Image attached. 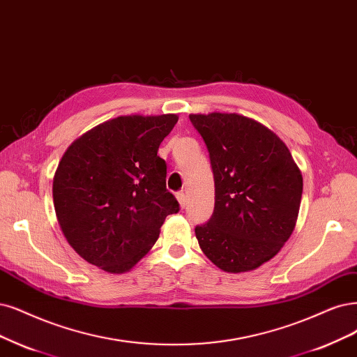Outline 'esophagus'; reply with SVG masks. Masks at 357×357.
<instances>
[{
  "label": "esophagus",
  "instance_id": "obj_1",
  "mask_svg": "<svg viewBox=\"0 0 357 357\" xmlns=\"http://www.w3.org/2000/svg\"><path fill=\"white\" fill-rule=\"evenodd\" d=\"M176 200H178V203L181 206V208H183V207L187 206V197H185V194H183V192H178L176 194Z\"/></svg>",
  "mask_w": 357,
  "mask_h": 357
}]
</instances>
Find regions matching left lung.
I'll return each instance as SVG.
<instances>
[{
    "label": "left lung",
    "instance_id": "1",
    "mask_svg": "<svg viewBox=\"0 0 357 357\" xmlns=\"http://www.w3.org/2000/svg\"><path fill=\"white\" fill-rule=\"evenodd\" d=\"M206 142L215 210L195 228L207 259L228 273L255 271L280 253L300 210L303 176L285 142L238 113L190 114Z\"/></svg>",
    "mask_w": 357,
    "mask_h": 357
}]
</instances>
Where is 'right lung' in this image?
Instances as JSON below:
<instances>
[{
  "instance_id": "obj_1",
  "label": "right lung",
  "mask_w": 357,
  "mask_h": 357,
  "mask_svg": "<svg viewBox=\"0 0 357 357\" xmlns=\"http://www.w3.org/2000/svg\"><path fill=\"white\" fill-rule=\"evenodd\" d=\"M178 114L119 116L76 138L52 181L64 238L104 272L125 273L147 255L167 215L178 213L166 190L158 145Z\"/></svg>"
}]
</instances>
